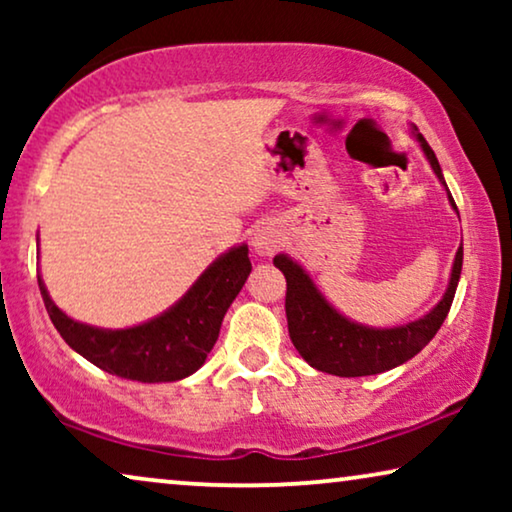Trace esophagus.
<instances>
[{"instance_id": "esophagus-1", "label": "esophagus", "mask_w": 512, "mask_h": 512, "mask_svg": "<svg viewBox=\"0 0 512 512\" xmlns=\"http://www.w3.org/2000/svg\"><path fill=\"white\" fill-rule=\"evenodd\" d=\"M279 244H282V235L272 223L256 226L254 233H251V247L261 256H272L279 249Z\"/></svg>"}]
</instances>
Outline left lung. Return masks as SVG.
<instances>
[{
  "instance_id": "1",
  "label": "left lung",
  "mask_w": 512,
  "mask_h": 512,
  "mask_svg": "<svg viewBox=\"0 0 512 512\" xmlns=\"http://www.w3.org/2000/svg\"><path fill=\"white\" fill-rule=\"evenodd\" d=\"M410 135L422 146L433 174L443 184L447 200L457 212L436 153L419 135L417 125H410ZM461 263H464V244H459L457 256H454L450 282H447L443 298L424 317L394 328H373L352 321L340 310H335L324 293L319 291V286L314 284V279L307 275L303 265L293 261L289 254H277L275 265L286 277V321H289L293 347L312 368L338 377L377 375L401 366V363L410 361L412 356L422 352L433 340V335L438 333V328L443 326L447 312L452 307L454 293H457Z\"/></svg>"
}]
</instances>
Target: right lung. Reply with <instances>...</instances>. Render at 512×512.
<instances>
[{
    "label": "right lung",
    "instance_id": "right-lung-1",
    "mask_svg": "<svg viewBox=\"0 0 512 512\" xmlns=\"http://www.w3.org/2000/svg\"><path fill=\"white\" fill-rule=\"evenodd\" d=\"M249 272V247L242 242L209 263L172 307L130 328H100L67 317L41 275L37 279L48 317L76 354L111 375L156 384L184 380L205 363Z\"/></svg>",
    "mask_w": 512,
    "mask_h": 512
}]
</instances>
